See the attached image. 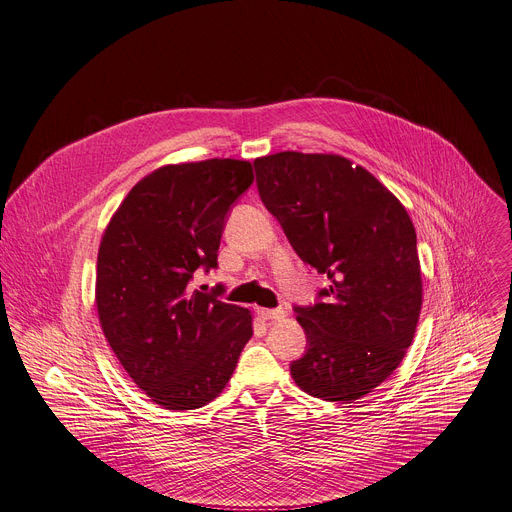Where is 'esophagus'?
<instances>
[{"mask_svg": "<svg viewBox=\"0 0 512 512\" xmlns=\"http://www.w3.org/2000/svg\"><path fill=\"white\" fill-rule=\"evenodd\" d=\"M257 314H259L263 320H281V318H285V310H281V308H275V310L259 308Z\"/></svg>", "mask_w": 512, "mask_h": 512, "instance_id": "34e87169", "label": "esophagus"}]
</instances>
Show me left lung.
<instances>
[{"instance_id": "8db88e82", "label": "left lung", "mask_w": 512, "mask_h": 512, "mask_svg": "<svg viewBox=\"0 0 512 512\" xmlns=\"http://www.w3.org/2000/svg\"><path fill=\"white\" fill-rule=\"evenodd\" d=\"M257 188L287 241L330 279L296 306L308 340L291 377L312 397L350 403L399 367L421 312L417 237L405 206L371 172L336 154L257 158Z\"/></svg>"}]
</instances>
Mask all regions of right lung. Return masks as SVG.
Here are the masks:
<instances>
[{"mask_svg":"<svg viewBox=\"0 0 512 512\" xmlns=\"http://www.w3.org/2000/svg\"><path fill=\"white\" fill-rule=\"evenodd\" d=\"M253 184L245 160L170 164L119 204L97 257L103 334L131 381L164 409H198L223 393L253 336L247 308L190 287L216 267L231 204Z\"/></svg>","mask_w":512,"mask_h":512,"instance_id":"obj_1","label":"right lung"}]
</instances>
